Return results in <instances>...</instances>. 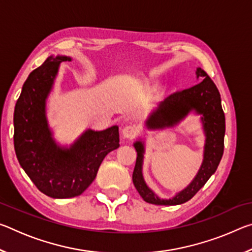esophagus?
Instances as JSON below:
<instances>
[{
  "label": "esophagus",
  "mask_w": 252,
  "mask_h": 252,
  "mask_svg": "<svg viewBox=\"0 0 252 252\" xmlns=\"http://www.w3.org/2000/svg\"><path fill=\"white\" fill-rule=\"evenodd\" d=\"M138 133V130H136V127L133 126H126L122 129L121 131V134L125 139H132L134 138V136Z\"/></svg>",
  "instance_id": "esophagus-1"
}]
</instances>
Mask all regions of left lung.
<instances>
[{"instance_id": "left-lung-1", "label": "left lung", "mask_w": 252, "mask_h": 252, "mask_svg": "<svg viewBox=\"0 0 252 252\" xmlns=\"http://www.w3.org/2000/svg\"><path fill=\"white\" fill-rule=\"evenodd\" d=\"M200 82L185 90L174 92L161 101L159 106L149 116L146 121L148 130H160L176 126L190 113L200 116L204 134L203 160L193 180L185 189L179 191L172 198H160L143 178V159L146 153V144L143 139L133 143L136 151V162L132 180L135 189L144 201L159 206H177L182 204L206 185L220 163L224 148L225 119L221 106L220 93L213 81L201 67L195 71Z\"/></svg>"}]
</instances>
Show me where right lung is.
<instances>
[{
  "label": "right lung",
  "mask_w": 252,
  "mask_h": 252,
  "mask_svg": "<svg viewBox=\"0 0 252 252\" xmlns=\"http://www.w3.org/2000/svg\"><path fill=\"white\" fill-rule=\"evenodd\" d=\"M66 55H51L25 81L14 109V149L19 163L41 192L54 199L83 193L102 161L119 144V126L85 130L70 146L55 141L46 118V100Z\"/></svg>",
  "instance_id": "right-lung-1"
}]
</instances>
